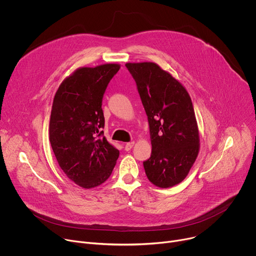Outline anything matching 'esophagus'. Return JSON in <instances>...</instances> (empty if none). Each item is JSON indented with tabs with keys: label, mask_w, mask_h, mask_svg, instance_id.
<instances>
[{
	"label": "esophagus",
	"mask_w": 256,
	"mask_h": 256,
	"mask_svg": "<svg viewBox=\"0 0 256 256\" xmlns=\"http://www.w3.org/2000/svg\"><path fill=\"white\" fill-rule=\"evenodd\" d=\"M134 142H126V147H124V149H126V151H130L132 147H134Z\"/></svg>",
	"instance_id": "esophagus-1"
}]
</instances>
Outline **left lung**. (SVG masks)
I'll use <instances>...</instances> for the list:
<instances>
[{"label":"left lung","mask_w":256,"mask_h":256,"mask_svg":"<svg viewBox=\"0 0 256 256\" xmlns=\"http://www.w3.org/2000/svg\"><path fill=\"white\" fill-rule=\"evenodd\" d=\"M148 116L151 157L144 161L146 175L161 188L184 180L200 150L194 105L186 89L155 62H128Z\"/></svg>","instance_id":"left-lung-1"}]
</instances>
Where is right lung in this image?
Wrapping results in <instances>:
<instances>
[{
  "label": "right lung",
  "mask_w": 256,
  "mask_h": 256,
  "mask_svg": "<svg viewBox=\"0 0 256 256\" xmlns=\"http://www.w3.org/2000/svg\"><path fill=\"white\" fill-rule=\"evenodd\" d=\"M118 64L80 68L60 85L52 103L50 142L64 174L83 188L102 184L120 151L103 136L102 99Z\"/></svg>",
  "instance_id": "right-lung-1"
}]
</instances>
